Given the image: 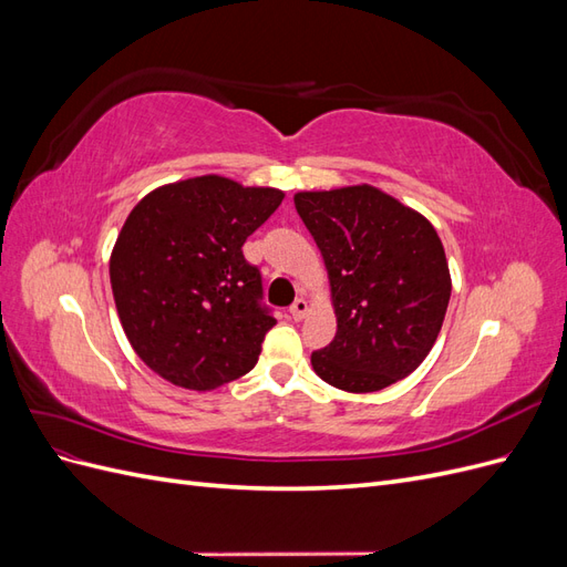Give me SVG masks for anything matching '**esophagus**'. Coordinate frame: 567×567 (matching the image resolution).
Listing matches in <instances>:
<instances>
[{
    "mask_svg": "<svg viewBox=\"0 0 567 567\" xmlns=\"http://www.w3.org/2000/svg\"><path fill=\"white\" fill-rule=\"evenodd\" d=\"M307 310H310V305H307L305 298H298L293 305H290V317H293L296 321H300V319H305Z\"/></svg>",
    "mask_w": 567,
    "mask_h": 567,
    "instance_id": "obj_1",
    "label": "esophagus"
}]
</instances>
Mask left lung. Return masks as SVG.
Returning <instances> with one entry per match:
<instances>
[{
    "instance_id": "8db88e82",
    "label": "left lung",
    "mask_w": 567,
    "mask_h": 567,
    "mask_svg": "<svg viewBox=\"0 0 567 567\" xmlns=\"http://www.w3.org/2000/svg\"><path fill=\"white\" fill-rule=\"evenodd\" d=\"M296 208L329 269L338 331L312 352L321 381L375 392L433 350L452 296L431 221L369 184L300 192Z\"/></svg>"
}]
</instances>
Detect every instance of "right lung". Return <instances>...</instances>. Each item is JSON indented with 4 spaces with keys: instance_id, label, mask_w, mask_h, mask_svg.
Segmentation results:
<instances>
[{
    "instance_id": "right-lung-1",
    "label": "right lung",
    "mask_w": 567,
    "mask_h": 567,
    "mask_svg": "<svg viewBox=\"0 0 567 567\" xmlns=\"http://www.w3.org/2000/svg\"><path fill=\"white\" fill-rule=\"evenodd\" d=\"M284 192L205 175L144 196L125 219L111 286L134 352L165 381L215 390L255 364L277 319L246 238Z\"/></svg>"
}]
</instances>
